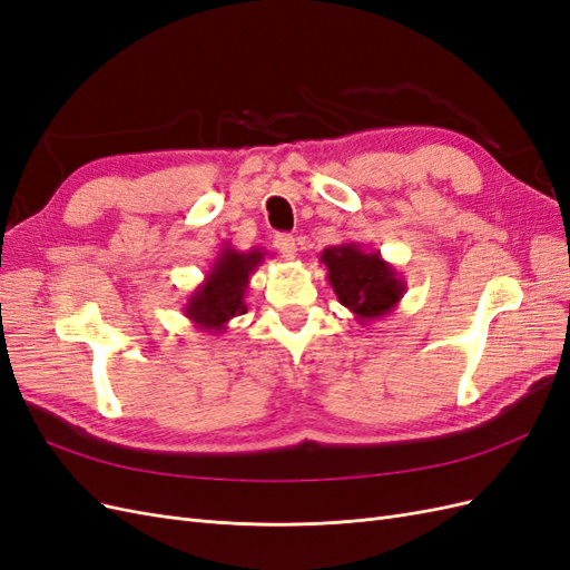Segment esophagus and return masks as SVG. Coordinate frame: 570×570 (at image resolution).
Returning a JSON list of instances; mask_svg holds the SVG:
<instances>
[{"instance_id":"1","label":"esophagus","mask_w":570,"mask_h":570,"mask_svg":"<svg viewBox=\"0 0 570 570\" xmlns=\"http://www.w3.org/2000/svg\"><path fill=\"white\" fill-rule=\"evenodd\" d=\"M275 249H278L283 256H295L297 254V239L292 237V235H287V233H281V235H275Z\"/></svg>"}]
</instances>
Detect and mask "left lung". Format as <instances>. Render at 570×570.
Returning a JSON list of instances; mask_svg holds the SVG:
<instances>
[{"label": "left lung", "instance_id": "8db88e82", "mask_svg": "<svg viewBox=\"0 0 570 570\" xmlns=\"http://www.w3.org/2000/svg\"><path fill=\"white\" fill-rule=\"evenodd\" d=\"M318 262L325 266V278L340 304L347 306L358 323L387 316L406 292L402 275L381 252H368L358 243L325 247Z\"/></svg>", "mask_w": 570, "mask_h": 570}]
</instances>
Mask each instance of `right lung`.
<instances>
[{
    "instance_id": "obj_1",
    "label": "right lung",
    "mask_w": 570,
    "mask_h": 570,
    "mask_svg": "<svg viewBox=\"0 0 570 570\" xmlns=\"http://www.w3.org/2000/svg\"><path fill=\"white\" fill-rule=\"evenodd\" d=\"M264 256L266 252L262 247L239 252L230 243L223 245L204 281L183 304L189 323L206 333H226L228 323L247 312L249 278L262 266Z\"/></svg>"
}]
</instances>
